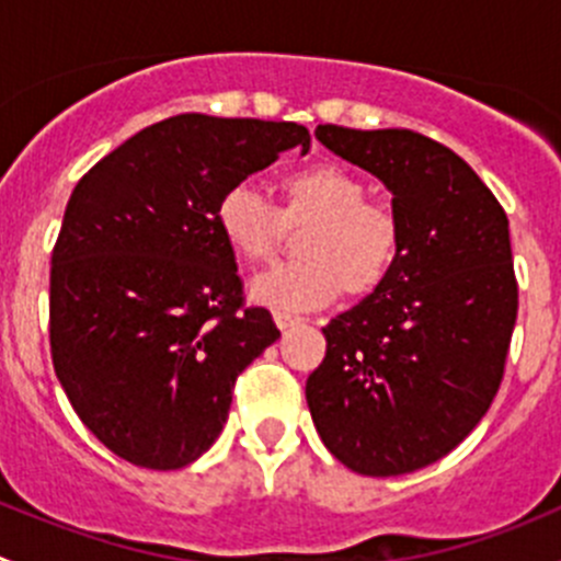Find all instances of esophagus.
I'll return each instance as SVG.
<instances>
[{
  "label": "esophagus",
  "instance_id": "34e87169",
  "mask_svg": "<svg viewBox=\"0 0 561 561\" xmlns=\"http://www.w3.org/2000/svg\"><path fill=\"white\" fill-rule=\"evenodd\" d=\"M274 322H276V328H279V331H287V328H293V325H301L304 317L290 314V312H274Z\"/></svg>",
  "mask_w": 561,
  "mask_h": 561
}]
</instances>
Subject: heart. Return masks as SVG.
I'll use <instances>...</instances> for the list:
<instances>
[{
	"mask_svg": "<svg viewBox=\"0 0 561 561\" xmlns=\"http://www.w3.org/2000/svg\"><path fill=\"white\" fill-rule=\"evenodd\" d=\"M282 208L252 184H233L217 203L225 244L247 263H265L287 228L312 225L301 241L307 260L276 265L249 287L252 301L276 312H309L342 296H369L399 260L401 222L386 203L369 201V186L333 162L298 168L282 179Z\"/></svg>",
	"mask_w": 561,
	"mask_h": 561,
	"instance_id": "heart-1",
	"label": "heart"
}]
</instances>
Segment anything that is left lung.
I'll return each instance as SVG.
<instances>
[{
  "label": "left lung",
  "instance_id": "left-lung-1",
  "mask_svg": "<svg viewBox=\"0 0 561 561\" xmlns=\"http://www.w3.org/2000/svg\"><path fill=\"white\" fill-rule=\"evenodd\" d=\"M314 138L388 186L401 249L386 285L322 328L309 412L353 472H415L478 426L505 375L518 312L507 214L421 133L320 124Z\"/></svg>",
  "mask_w": 561,
  "mask_h": 561
}]
</instances>
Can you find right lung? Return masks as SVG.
<instances>
[{
	"label": "right lung",
	"instance_id": "1",
	"mask_svg": "<svg viewBox=\"0 0 561 561\" xmlns=\"http://www.w3.org/2000/svg\"><path fill=\"white\" fill-rule=\"evenodd\" d=\"M309 144L296 122L181 113L72 190L50 254V358L83 426L124 461L201 458L236 377L279 339L268 309H244L214 211L228 186Z\"/></svg>",
	"mask_w": 561,
	"mask_h": 561
}]
</instances>
